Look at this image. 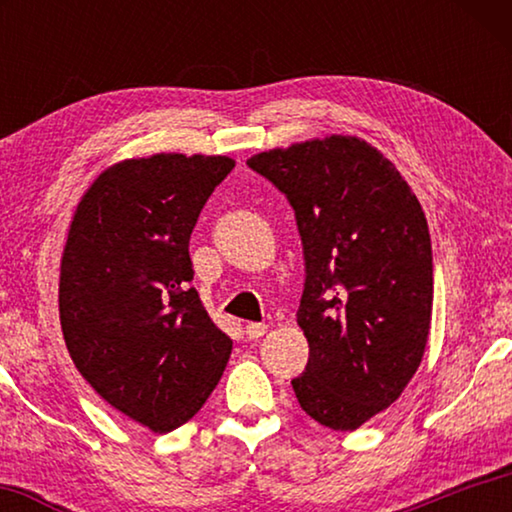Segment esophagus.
<instances>
[{
    "label": "esophagus",
    "mask_w": 512,
    "mask_h": 512,
    "mask_svg": "<svg viewBox=\"0 0 512 512\" xmlns=\"http://www.w3.org/2000/svg\"><path fill=\"white\" fill-rule=\"evenodd\" d=\"M266 325L264 323H248L246 327H244V332H246V336L250 341H255V339H262V336L266 334Z\"/></svg>",
    "instance_id": "1"
}]
</instances>
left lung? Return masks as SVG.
<instances>
[{
    "mask_svg": "<svg viewBox=\"0 0 512 512\" xmlns=\"http://www.w3.org/2000/svg\"><path fill=\"white\" fill-rule=\"evenodd\" d=\"M248 167L289 198L305 253L298 325L309 361L291 381L302 411L354 431L418 370L433 302L429 225L418 196L366 140L329 135Z\"/></svg>",
    "mask_w": 512,
    "mask_h": 512,
    "instance_id": "8db88e82",
    "label": "left lung"
}]
</instances>
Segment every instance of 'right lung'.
Here are the masks:
<instances>
[{
    "label": "right lung",
    "instance_id": "add662e5",
    "mask_svg": "<svg viewBox=\"0 0 512 512\" xmlns=\"http://www.w3.org/2000/svg\"><path fill=\"white\" fill-rule=\"evenodd\" d=\"M232 167L228 155L121 160L69 225L58 284L69 357L112 409L155 433L192 420L230 359V336L189 284V237Z\"/></svg>",
    "mask_w": 512,
    "mask_h": 512
}]
</instances>
